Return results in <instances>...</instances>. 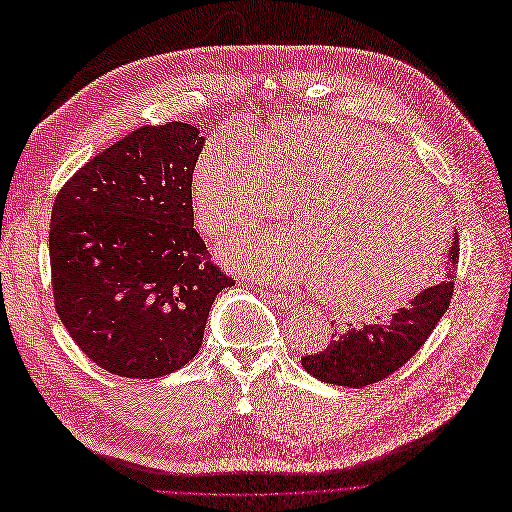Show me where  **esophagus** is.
Here are the masks:
<instances>
[{
	"instance_id": "34e87169",
	"label": "esophagus",
	"mask_w": 512,
	"mask_h": 512,
	"mask_svg": "<svg viewBox=\"0 0 512 512\" xmlns=\"http://www.w3.org/2000/svg\"><path fill=\"white\" fill-rule=\"evenodd\" d=\"M261 295L268 299L270 303H274L276 307H282V309H297L299 307V299H295V297L280 295V293H274V291H261Z\"/></svg>"
}]
</instances>
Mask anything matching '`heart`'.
Segmentation results:
<instances>
[{"label": "heart", "mask_w": 512, "mask_h": 512, "mask_svg": "<svg viewBox=\"0 0 512 512\" xmlns=\"http://www.w3.org/2000/svg\"><path fill=\"white\" fill-rule=\"evenodd\" d=\"M194 209L209 234L293 213L303 228L234 238V259L274 282L309 280L345 309L385 314L425 288L450 221L395 144L360 125L301 119L263 146L240 131L207 144Z\"/></svg>", "instance_id": "obj_1"}]
</instances>
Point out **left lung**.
I'll return each mask as SVG.
<instances>
[{"instance_id": "left-lung-1", "label": "left lung", "mask_w": 512, "mask_h": 512, "mask_svg": "<svg viewBox=\"0 0 512 512\" xmlns=\"http://www.w3.org/2000/svg\"><path fill=\"white\" fill-rule=\"evenodd\" d=\"M458 257L460 240L454 234L439 284L420 291L389 320L366 324L364 328H349L345 335L330 341L324 351L303 355V368L324 383L353 389L387 379L425 345L441 316L448 311L454 295Z\"/></svg>"}]
</instances>
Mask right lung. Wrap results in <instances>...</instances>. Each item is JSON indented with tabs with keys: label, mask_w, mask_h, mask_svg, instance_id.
Wrapping results in <instances>:
<instances>
[{
	"label": "right lung",
	"mask_w": 512,
	"mask_h": 512,
	"mask_svg": "<svg viewBox=\"0 0 512 512\" xmlns=\"http://www.w3.org/2000/svg\"><path fill=\"white\" fill-rule=\"evenodd\" d=\"M205 144L188 123L144 125L60 188L50 221L52 291L71 339L125 379H157L203 345L209 309L236 280L194 230L192 173Z\"/></svg>",
	"instance_id": "add662e5"
}]
</instances>
